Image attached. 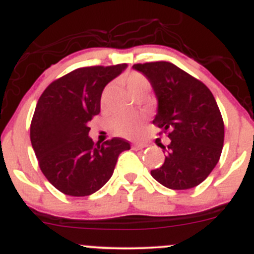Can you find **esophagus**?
<instances>
[{
  "label": "esophagus",
  "instance_id": "1",
  "mask_svg": "<svg viewBox=\"0 0 254 254\" xmlns=\"http://www.w3.org/2000/svg\"><path fill=\"white\" fill-rule=\"evenodd\" d=\"M145 146H146L145 144H132V149L134 150H142Z\"/></svg>",
  "mask_w": 254,
  "mask_h": 254
}]
</instances>
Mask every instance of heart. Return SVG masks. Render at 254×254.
Masks as SVG:
<instances>
[{
  "instance_id": "heart-1",
  "label": "heart",
  "mask_w": 254,
  "mask_h": 254,
  "mask_svg": "<svg viewBox=\"0 0 254 254\" xmlns=\"http://www.w3.org/2000/svg\"><path fill=\"white\" fill-rule=\"evenodd\" d=\"M125 79H127V88H129V90L134 95L147 92L150 88V83L147 80V78L139 72L130 73V74L127 75ZM110 89H112V85H108L103 90L102 102H105ZM142 124H144V122L137 115H120V117L114 118V120L112 123V127L113 130L117 134L123 135V136L131 137L136 136V135H139L141 132Z\"/></svg>"
}]
</instances>
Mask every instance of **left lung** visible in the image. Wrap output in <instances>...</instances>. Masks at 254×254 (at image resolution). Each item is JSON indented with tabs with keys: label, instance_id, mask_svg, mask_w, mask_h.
Returning <instances> with one entry per match:
<instances>
[{
	"label": "left lung",
	"instance_id": "obj_1",
	"mask_svg": "<svg viewBox=\"0 0 254 254\" xmlns=\"http://www.w3.org/2000/svg\"><path fill=\"white\" fill-rule=\"evenodd\" d=\"M151 82L159 99L154 119L171 139L165 162L151 170L156 181L171 190H189L205 181L218 162L225 124L211 90L197 78L170 62L134 64Z\"/></svg>",
	"mask_w": 254,
	"mask_h": 254
}]
</instances>
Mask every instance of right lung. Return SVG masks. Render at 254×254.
Masks as SVG:
<instances>
[{
    "mask_svg": "<svg viewBox=\"0 0 254 254\" xmlns=\"http://www.w3.org/2000/svg\"><path fill=\"white\" fill-rule=\"evenodd\" d=\"M127 68L90 65L72 70L44 89L31 122V142L46 179L68 196H89L114 172L129 141L113 137L94 144L88 122L100 113L105 85Z\"/></svg>",
    "mask_w": 254,
    "mask_h": 254,
    "instance_id": "obj_1",
    "label": "right lung"
}]
</instances>
